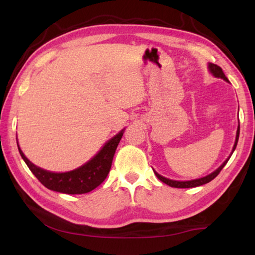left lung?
Returning <instances> with one entry per match:
<instances>
[{"label":"left lung","mask_w":255,"mask_h":255,"mask_svg":"<svg viewBox=\"0 0 255 255\" xmlns=\"http://www.w3.org/2000/svg\"><path fill=\"white\" fill-rule=\"evenodd\" d=\"M208 67H209V71H210L211 73H213L214 76H216V77H221V79H223V80H225L226 82H228V79L225 76V74H224L222 67H219L218 65H216V64H211V63L209 64ZM239 136H240V125H239V127H237L235 144H234V147H233V150H232V153H231V155H230V157L232 156L233 152H234L235 148H236L237 141H239ZM230 157H228V158L226 159V161L224 162V163L222 164V165L218 167L217 170L214 171L213 173H210L209 175H207V176H204V178H201V179H196V180H191V181H175V180H170V179L164 178V176L159 175V174L157 173V172H155V171H154V173H155V175H156L159 180L162 181V182H164V183L167 184V185H170V187H172V188H195V187H199V185L208 183V182H210L211 180H214V179L216 178V176H217V175L219 174V172H221V171L223 170V167L226 165V163L228 162V159H230Z\"/></svg>","instance_id":"left-lung-1"}]
</instances>
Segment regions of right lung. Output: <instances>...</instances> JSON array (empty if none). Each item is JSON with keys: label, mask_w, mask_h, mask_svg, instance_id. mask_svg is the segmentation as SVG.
Returning <instances> with one entry per match:
<instances>
[{"label": "right lung", "mask_w": 255, "mask_h": 255, "mask_svg": "<svg viewBox=\"0 0 255 255\" xmlns=\"http://www.w3.org/2000/svg\"><path fill=\"white\" fill-rule=\"evenodd\" d=\"M124 135V130L117 133L115 137L106 143L102 149L92 159H90L84 165L80 166L70 172L64 173H55L42 170L32 164L29 159L24 156L22 150L20 149L19 153L23 161L27 164L30 171L34 176L45 185L47 189L53 191L67 193V195H82L88 193L100 185L109 174L112 159L120 139Z\"/></svg>", "instance_id": "obj_1"}]
</instances>
